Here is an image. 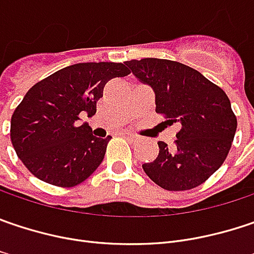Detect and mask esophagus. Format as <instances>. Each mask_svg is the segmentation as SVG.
<instances>
[{
    "label": "esophagus",
    "mask_w": 254,
    "mask_h": 254,
    "mask_svg": "<svg viewBox=\"0 0 254 254\" xmlns=\"http://www.w3.org/2000/svg\"><path fill=\"white\" fill-rule=\"evenodd\" d=\"M119 135L121 136H124V138H127L129 141H136L138 139V136L136 135H133V133H130V132H127V130H121L119 132Z\"/></svg>",
    "instance_id": "34e87169"
}]
</instances>
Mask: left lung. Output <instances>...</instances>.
Returning <instances> with one entry per match:
<instances>
[{"mask_svg": "<svg viewBox=\"0 0 254 254\" xmlns=\"http://www.w3.org/2000/svg\"><path fill=\"white\" fill-rule=\"evenodd\" d=\"M155 93V112L180 124L174 148L158 142L159 154L142 165L145 174L168 191L202 184L221 167L231 148L237 119L223 89L195 68L164 59L125 63Z\"/></svg>", "mask_w": 254, "mask_h": 254, "instance_id": "obj_1", "label": "left lung"}]
</instances>
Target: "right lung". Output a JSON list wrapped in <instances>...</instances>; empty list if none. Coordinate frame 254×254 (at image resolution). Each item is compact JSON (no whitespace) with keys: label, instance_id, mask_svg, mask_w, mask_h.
<instances>
[{"label":"right lung","instance_id":"obj_1","mask_svg":"<svg viewBox=\"0 0 254 254\" xmlns=\"http://www.w3.org/2000/svg\"><path fill=\"white\" fill-rule=\"evenodd\" d=\"M130 71L124 63H77L36 83L11 118V142L27 170L59 187L83 183L103 161L111 136L97 138L80 115L96 113L111 79Z\"/></svg>","mask_w":254,"mask_h":254}]
</instances>
